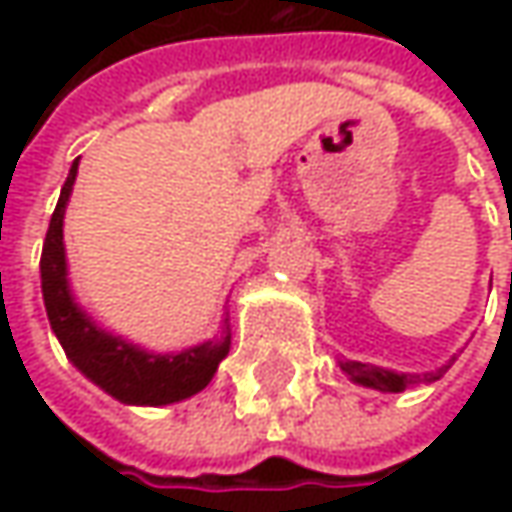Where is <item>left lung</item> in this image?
Listing matches in <instances>:
<instances>
[{"label":"left lung","mask_w":512,"mask_h":512,"mask_svg":"<svg viewBox=\"0 0 512 512\" xmlns=\"http://www.w3.org/2000/svg\"><path fill=\"white\" fill-rule=\"evenodd\" d=\"M450 367V364H447ZM447 367H442L439 373H427V376H413V373H393L384 367H373V364L362 362H342V370L353 379V382L364 384V387H376V390H387V393H402L413 384L436 382Z\"/></svg>","instance_id":"left-lung-1"}]
</instances>
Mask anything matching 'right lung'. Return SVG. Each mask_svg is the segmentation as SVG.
Here are the masks:
<instances>
[{
	"mask_svg": "<svg viewBox=\"0 0 512 512\" xmlns=\"http://www.w3.org/2000/svg\"><path fill=\"white\" fill-rule=\"evenodd\" d=\"M76 170H79V159L73 162L62 196L50 216L42 262H39L45 310L56 339L62 342L70 362L119 402L170 404L205 390L219 362L227 356L230 336L190 347L176 356H156L99 330L73 305L65 279L68 270H65V245H62V219H65V205L73 190Z\"/></svg>",
	"mask_w": 512,
	"mask_h": 512,
	"instance_id": "1",
	"label": "right lung"
}]
</instances>
